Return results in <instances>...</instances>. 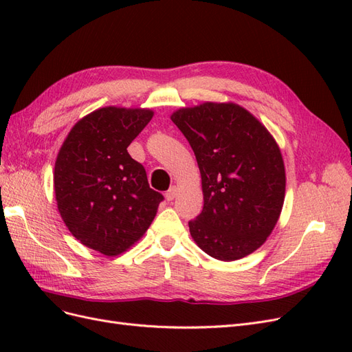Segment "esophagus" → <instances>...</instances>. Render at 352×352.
Here are the masks:
<instances>
[{"mask_svg": "<svg viewBox=\"0 0 352 352\" xmlns=\"http://www.w3.org/2000/svg\"><path fill=\"white\" fill-rule=\"evenodd\" d=\"M176 195H177V188L176 186H172L170 188L167 192H166V199L167 201H173L175 198H176Z\"/></svg>", "mask_w": 352, "mask_h": 352, "instance_id": "1", "label": "esophagus"}]
</instances>
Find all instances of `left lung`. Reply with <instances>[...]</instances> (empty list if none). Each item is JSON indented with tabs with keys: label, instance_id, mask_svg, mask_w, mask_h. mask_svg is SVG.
Segmentation results:
<instances>
[{
	"label": "left lung",
	"instance_id": "obj_1",
	"mask_svg": "<svg viewBox=\"0 0 352 352\" xmlns=\"http://www.w3.org/2000/svg\"><path fill=\"white\" fill-rule=\"evenodd\" d=\"M172 122L194 150L204 207L190 236L210 257L239 260L269 238L285 201V166L270 132L233 102L180 109Z\"/></svg>",
	"mask_w": 352,
	"mask_h": 352
}]
</instances>
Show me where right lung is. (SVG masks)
I'll list each match as a JSON object with an SVG mask.
<instances>
[{
  "label": "right lung",
  "instance_id": "obj_1",
  "mask_svg": "<svg viewBox=\"0 0 352 352\" xmlns=\"http://www.w3.org/2000/svg\"><path fill=\"white\" fill-rule=\"evenodd\" d=\"M153 116L148 109L95 110L72 127L56 160L63 221L78 241L110 257L142 238L164 199L127 153Z\"/></svg>",
  "mask_w": 352,
  "mask_h": 352
}]
</instances>
